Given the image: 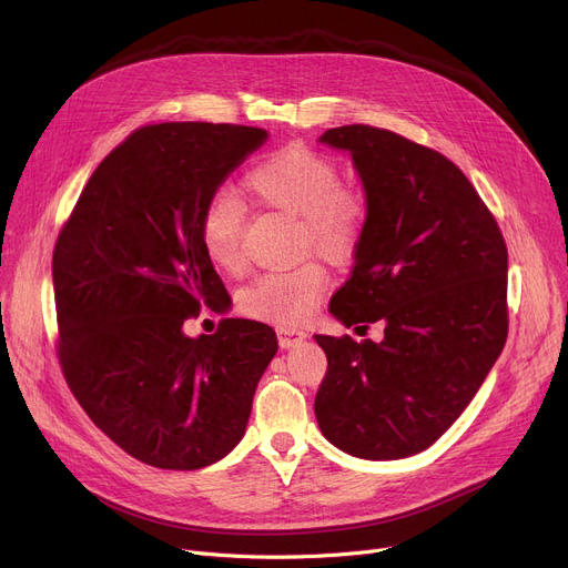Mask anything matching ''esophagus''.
I'll return each mask as SVG.
<instances>
[{
	"label": "esophagus",
	"mask_w": 568,
	"mask_h": 568,
	"mask_svg": "<svg viewBox=\"0 0 568 568\" xmlns=\"http://www.w3.org/2000/svg\"><path fill=\"white\" fill-rule=\"evenodd\" d=\"M276 334H278V345H281L283 349L296 347V345H300V343H304V341H306V336H308L306 332L292 329V326H278Z\"/></svg>",
	"instance_id": "1"
}]
</instances>
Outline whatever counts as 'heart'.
I'll list each match as a JSON object with an SVG mask.
<instances>
[{"instance_id":"b5f03b06","label":"heart","mask_w":568,"mask_h":568,"mask_svg":"<svg viewBox=\"0 0 568 568\" xmlns=\"http://www.w3.org/2000/svg\"><path fill=\"white\" fill-rule=\"evenodd\" d=\"M246 186L266 206L300 216L306 244L329 260H347L359 246L366 227V200L341 184V168L317 149L292 142L262 159ZM246 204L232 193H216L200 214V244L219 272L239 274L244 266ZM329 285L324 266L306 262L255 278L242 294L246 313L294 324L306 320Z\"/></svg>"}]
</instances>
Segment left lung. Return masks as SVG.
Wrapping results in <instances>:
<instances>
[{"mask_svg": "<svg viewBox=\"0 0 568 568\" xmlns=\"http://www.w3.org/2000/svg\"><path fill=\"white\" fill-rule=\"evenodd\" d=\"M320 142L349 152L366 193L364 236L329 313L364 329L382 322L384 338L315 336L329 362L315 416L349 456L407 458L452 428L501 354L509 255L469 179L435 149L364 124Z\"/></svg>", "mask_w": 568, "mask_h": 568, "instance_id": "obj_1", "label": "left lung"}]
</instances>
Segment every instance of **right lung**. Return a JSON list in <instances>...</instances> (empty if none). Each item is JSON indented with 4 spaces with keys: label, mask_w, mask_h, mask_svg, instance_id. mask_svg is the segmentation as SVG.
<instances>
[{
    "label": "right lung",
    "mask_w": 568,
    "mask_h": 568,
    "mask_svg": "<svg viewBox=\"0 0 568 568\" xmlns=\"http://www.w3.org/2000/svg\"><path fill=\"white\" fill-rule=\"evenodd\" d=\"M253 126H142L89 176L52 253L59 364L82 409L116 446L161 469H200L242 442L276 332L184 322L225 285L200 244V214L266 142Z\"/></svg>",
    "instance_id": "1"
}]
</instances>
